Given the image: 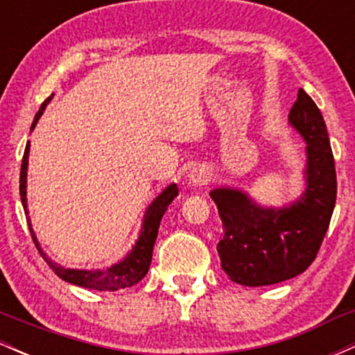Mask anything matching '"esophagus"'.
<instances>
[{
	"instance_id": "1",
	"label": "esophagus",
	"mask_w": 355,
	"mask_h": 355,
	"mask_svg": "<svg viewBox=\"0 0 355 355\" xmlns=\"http://www.w3.org/2000/svg\"><path fill=\"white\" fill-rule=\"evenodd\" d=\"M189 180L191 185H205L210 182V172L205 166H195L189 175Z\"/></svg>"
}]
</instances>
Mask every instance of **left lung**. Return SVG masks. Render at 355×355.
Wrapping results in <instances>:
<instances>
[{"label":"left lung","mask_w":355,"mask_h":355,"mask_svg":"<svg viewBox=\"0 0 355 355\" xmlns=\"http://www.w3.org/2000/svg\"><path fill=\"white\" fill-rule=\"evenodd\" d=\"M288 125L305 141L304 190L280 207L262 205L247 191L217 187L223 237L217 250L230 280L263 287L307 270L329 229L337 197V178L327 126L320 110L302 88L288 113Z\"/></svg>","instance_id":"1"}]
</instances>
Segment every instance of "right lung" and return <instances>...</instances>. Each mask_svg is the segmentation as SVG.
Returning a JSON list of instances; mask_svg holds the SVG:
<instances>
[{
	"instance_id": "right-lung-1",
	"label": "right lung",
	"mask_w": 355,
	"mask_h": 355,
	"mask_svg": "<svg viewBox=\"0 0 355 355\" xmlns=\"http://www.w3.org/2000/svg\"><path fill=\"white\" fill-rule=\"evenodd\" d=\"M51 95L50 98L44 100L42 108L38 110V113L35 115L33 123H31V132L35 130L36 123L42 118L43 112L46 110V105L53 100ZM28 158H30V141L26 144L24 148L23 162H21V173H19V195H21V203L24 214H26L28 227H30L31 237L36 248L40 250V254L43 255V259L46 260L48 266L51 267V270L55 272L60 279H63L64 282H70L73 285H81V287L87 288H95V291H120V288L132 287L140 282L141 279L148 272L150 263H152V254H153V245L155 240L158 235V227H160L162 217L165 215L166 209H168L170 203L173 202V198L178 195L177 183H170L168 187H165L157 197L153 198L152 203L146 207L144 218H141V227L138 232V237L133 243L132 248L126 252V255L121 260L113 263V266L105 267V268H68L60 266L58 262H53L51 259H48L46 254L43 252L42 245H40L38 237H36L33 225H31V218L28 217V198H26V185H28Z\"/></svg>"
}]
</instances>
